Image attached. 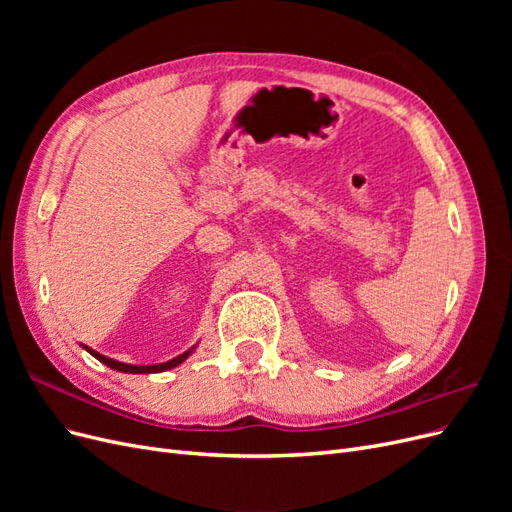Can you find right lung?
<instances>
[{"instance_id": "1", "label": "right lung", "mask_w": 512, "mask_h": 512, "mask_svg": "<svg viewBox=\"0 0 512 512\" xmlns=\"http://www.w3.org/2000/svg\"><path fill=\"white\" fill-rule=\"evenodd\" d=\"M91 356H96V359L100 361V363H104V365H108L111 369H117V371H123V374H158V371H166V369H173V367H177V365H181L185 359H188V356L192 354V350L194 348H190L188 352H183V354H179V356H175V359H170V361H166V363H160V365H128V363H119V361H113V359H108V356H104V354H100V352H96V350H91V348H87V346H83Z\"/></svg>"}]
</instances>
